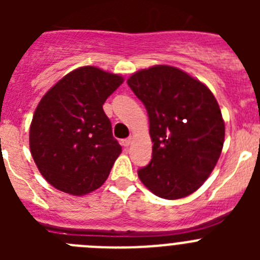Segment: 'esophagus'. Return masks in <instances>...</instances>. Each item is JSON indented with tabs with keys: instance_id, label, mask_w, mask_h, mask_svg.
I'll use <instances>...</instances> for the list:
<instances>
[{
	"instance_id": "obj_1",
	"label": "esophagus",
	"mask_w": 260,
	"mask_h": 260,
	"mask_svg": "<svg viewBox=\"0 0 260 260\" xmlns=\"http://www.w3.org/2000/svg\"><path fill=\"white\" fill-rule=\"evenodd\" d=\"M130 143H132V138H127V139H122V141H121V144H122L123 147H128Z\"/></svg>"
}]
</instances>
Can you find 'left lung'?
Masks as SVG:
<instances>
[{
  "mask_svg": "<svg viewBox=\"0 0 260 260\" xmlns=\"http://www.w3.org/2000/svg\"><path fill=\"white\" fill-rule=\"evenodd\" d=\"M127 84L146 107L153 143L150 164L138 176L160 198L192 194L213 171L224 144L215 96L198 79L168 65L137 71Z\"/></svg>",
  "mask_w": 260,
  "mask_h": 260,
  "instance_id": "8db88e82",
  "label": "left lung"
}]
</instances>
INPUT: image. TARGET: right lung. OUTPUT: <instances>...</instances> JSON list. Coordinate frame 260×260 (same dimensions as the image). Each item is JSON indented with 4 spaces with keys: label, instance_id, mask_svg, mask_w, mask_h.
I'll use <instances>...</instances> for the list:
<instances>
[{
    "label": "right lung",
    "instance_id": "1",
    "mask_svg": "<svg viewBox=\"0 0 260 260\" xmlns=\"http://www.w3.org/2000/svg\"><path fill=\"white\" fill-rule=\"evenodd\" d=\"M122 82L121 75L84 66L43 96L32 117L29 150L53 187L86 195L105 182L122 148L103 105Z\"/></svg>",
    "mask_w": 260,
    "mask_h": 260
}]
</instances>
